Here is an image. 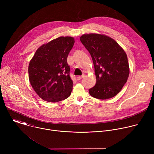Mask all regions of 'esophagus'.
Returning a JSON list of instances; mask_svg holds the SVG:
<instances>
[{"instance_id": "esophagus-1", "label": "esophagus", "mask_w": 154, "mask_h": 154, "mask_svg": "<svg viewBox=\"0 0 154 154\" xmlns=\"http://www.w3.org/2000/svg\"><path fill=\"white\" fill-rule=\"evenodd\" d=\"M84 75H82V76H78V77H77V80H80L82 78H83L84 77Z\"/></svg>"}]
</instances>
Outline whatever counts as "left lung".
Returning <instances> with one entry per match:
<instances>
[{
    "label": "left lung",
    "instance_id": "8db88e82",
    "mask_svg": "<svg viewBox=\"0 0 154 154\" xmlns=\"http://www.w3.org/2000/svg\"><path fill=\"white\" fill-rule=\"evenodd\" d=\"M80 40L90 52L95 69L96 83L89 90L90 94L102 100L113 97L129 75L125 51L113 39L103 35L85 34Z\"/></svg>",
    "mask_w": 154,
    "mask_h": 154
}]
</instances>
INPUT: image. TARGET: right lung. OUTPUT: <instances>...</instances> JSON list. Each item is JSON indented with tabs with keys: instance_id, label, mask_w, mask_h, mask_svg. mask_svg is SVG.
I'll return each instance as SVG.
<instances>
[{
	"instance_id": "add662e5",
	"label": "right lung",
	"mask_w": 154,
	"mask_h": 154,
	"mask_svg": "<svg viewBox=\"0 0 154 154\" xmlns=\"http://www.w3.org/2000/svg\"><path fill=\"white\" fill-rule=\"evenodd\" d=\"M74 42L70 36L57 38L39 48L30 60L29 81L44 100L57 102L71 95L73 82L67 58Z\"/></svg>"
}]
</instances>
